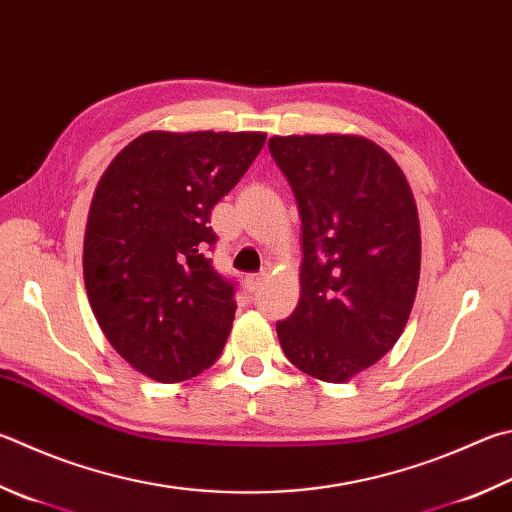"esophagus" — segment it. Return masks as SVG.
I'll list each match as a JSON object with an SVG mask.
<instances>
[{
  "mask_svg": "<svg viewBox=\"0 0 512 512\" xmlns=\"http://www.w3.org/2000/svg\"><path fill=\"white\" fill-rule=\"evenodd\" d=\"M246 288L250 293H255L259 286H262V282H264V275H257V273H253V275H246Z\"/></svg>",
  "mask_w": 512,
  "mask_h": 512,
  "instance_id": "esophagus-1",
  "label": "esophagus"
}]
</instances>
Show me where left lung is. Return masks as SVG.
I'll use <instances>...</instances> for the list:
<instances>
[{
	"label": "left lung",
	"instance_id": "obj_1",
	"mask_svg": "<svg viewBox=\"0 0 512 512\" xmlns=\"http://www.w3.org/2000/svg\"><path fill=\"white\" fill-rule=\"evenodd\" d=\"M268 150L302 219L300 302L277 322L297 369L347 383L396 345L421 273L410 185L383 147L362 136H273Z\"/></svg>",
	"mask_w": 512,
	"mask_h": 512
}]
</instances>
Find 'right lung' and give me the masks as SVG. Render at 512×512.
Returning a JSON list of instances; mask_svg holds the SVG:
<instances>
[{
	"mask_svg": "<svg viewBox=\"0 0 512 512\" xmlns=\"http://www.w3.org/2000/svg\"><path fill=\"white\" fill-rule=\"evenodd\" d=\"M266 143L262 132H147L100 176L82 271L102 333L136 371L181 383L215 365L235 284L208 250L212 208Z\"/></svg>",
	"mask_w": 512,
	"mask_h": 512,
	"instance_id": "1",
	"label": "right lung"
}]
</instances>
